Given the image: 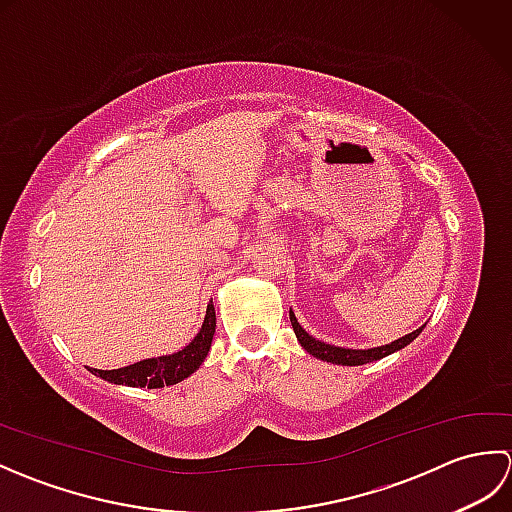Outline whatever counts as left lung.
Masks as SVG:
<instances>
[{"instance_id":"1","label":"left lung","mask_w":512,"mask_h":512,"mask_svg":"<svg viewBox=\"0 0 512 512\" xmlns=\"http://www.w3.org/2000/svg\"><path fill=\"white\" fill-rule=\"evenodd\" d=\"M290 323H292V330H295L297 334V341L301 343V347L306 352H310L312 356L321 358V361H328V363H334V365H365V363H372V361H378V358L383 356H389L394 354L398 350H402V347L409 345L416 336L422 332V328L413 330L411 334H405L402 339L389 343V345H380V347H372V350H347V347H336V345H328V343H321L314 339V336H310L306 330L301 328L295 312L290 310Z\"/></svg>"}]
</instances>
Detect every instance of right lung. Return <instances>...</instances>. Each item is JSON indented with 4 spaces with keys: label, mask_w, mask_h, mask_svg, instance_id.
I'll list each match as a JSON object with an SVG mask.
<instances>
[{
    "label": "right lung",
    "mask_w": 512,
    "mask_h": 512,
    "mask_svg": "<svg viewBox=\"0 0 512 512\" xmlns=\"http://www.w3.org/2000/svg\"><path fill=\"white\" fill-rule=\"evenodd\" d=\"M213 334H215V308L211 301L209 306H206L202 330L187 347H184V350L169 356L147 358V361H140L121 369H110V372H105V369H90V372L110 380L114 385H127V387L158 389L165 385L167 387L176 385L180 380L191 376L195 369L204 363L206 354L211 350Z\"/></svg>",
    "instance_id": "obj_1"
}]
</instances>
